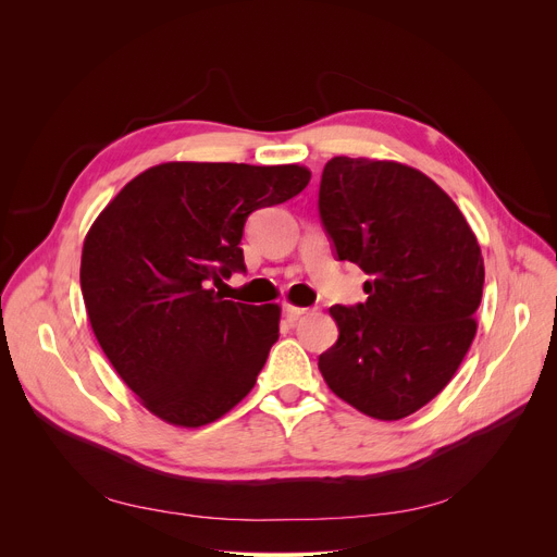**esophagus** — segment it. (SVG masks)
I'll return each mask as SVG.
<instances>
[{
  "label": "esophagus",
  "mask_w": 557,
  "mask_h": 557,
  "mask_svg": "<svg viewBox=\"0 0 557 557\" xmlns=\"http://www.w3.org/2000/svg\"><path fill=\"white\" fill-rule=\"evenodd\" d=\"M282 309H284L286 320H290V323H296V320H298L300 315H305V313L309 311L307 307H296V305H288V302H284V305H282Z\"/></svg>",
  "instance_id": "34e87169"
}]
</instances>
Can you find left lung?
<instances>
[{
	"label": "left lung",
	"instance_id": "obj_1",
	"mask_svg": "<svg viewBox=\"0 0 557 557\" xmlns=\"http://www.w3.org/2000/svg\"><path fill=\"white\" fill-rule=\"evenodd\" d=\"M318 212L336 257L370 277L366 302L330 309L338 341L318 368L357 411L401 420L451 382L474 341L479 242L429 175L388 160L332 158Z\"/></svg>",
	"mask_w": 557,
	"mask_h": 557
}]
</instances>
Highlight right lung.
<instances>
[{
	"instance_id": "add662e5",
	"label": "right lung",
	"mask_w": 557,
	"mask_h": 557,
	"mask_svg": "<svg viewBox=\"0 0 557 557\" xmlns=\"http://www.w3.org/2000/svg\"><path fill=\"white\" fill-rule=\"evenodd\" d=\"M300 164L164 162L133 178L87 232L81 290L92 332L160 420L202 426L255 386L280 336L277 305L223 300L246 271V219L298 196Z\"/></svg>"
}]
</instances>
